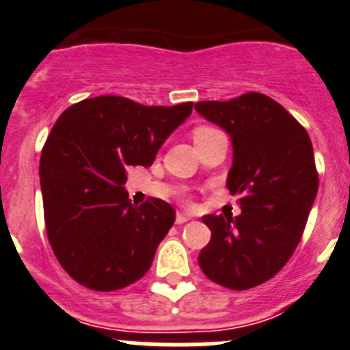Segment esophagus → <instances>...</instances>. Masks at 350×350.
<instances>
[{
    "label": "esophagus",
    "instance_id": "34e87169",
    "mask_svg": "<svg viewBox=\"0 0 350 350\" xmlns=\"http://www.w3.org/2000/svg\"><path fill=\"white\" fill-rule=\"evenodd\" d=\"M188 220H190V217H187L185 213H178V215H176V224H178V226H181V224H185V221Z\"/></svg>",
    "mask_w": 350,
    "mask_h": 350
}]
</instances>
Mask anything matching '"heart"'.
<instances>
[{
  "mask_svg": "<svg viewBox=\"0 0 350 350\" xmlns=\"http://www.w3.org/2000/svg\"><path fill=\"white\" fill-rule=\"evenodd\" d=\"M209 130L213 129H208V126H200V129H197L196 132H193V135H199V133H204V132H209Z\"/></svg>",
  "mask_w": 350,
  "mask_h": 350,
  "instance_id": "1",
  "label": "heart"
}]
</instances>
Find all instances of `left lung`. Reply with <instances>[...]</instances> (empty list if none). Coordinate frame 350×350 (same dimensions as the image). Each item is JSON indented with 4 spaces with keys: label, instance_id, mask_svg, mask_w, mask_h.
<instances>
[{
    "label": "left lung",
    "instance_id": "8db88e82",
    "mask_svg": "<svg viewBox=\"0 0 350 350\" xmlns=\"http://www.w3.org/2000/svg\"><path fill=\"white\" fill-rule=\"evenodd\" d=\"M200 116L232 142L227 188L239 196L236 218L204 215L211 241L199 266L215 284L245 291L280 271L296 250L319 190L308 133L262 93L229 102H197Z\"/></svg>",
    "mask_w": 350,
    "mask_h": 350
}]
</instances>
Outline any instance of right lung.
<instances>
[{"mask_svg": "<svg viewBox=\"0 0 350 350\" xmlns=\"http://www.w3.org/2000/svg\"><path fill=\"white\" fill-rule=\"evenodd\" d=\"M192 105L148 107L103 95L74 103L57 118L42 150L40 187L49 243L75 282L118 291L151 267L176 211L154 197L132 202L126 169L150 167Z\"/></svg>", "mask_w": 350, "mask_h": 350, "instance_id": "add662e5", "label": "right lung"}]
</instances>
